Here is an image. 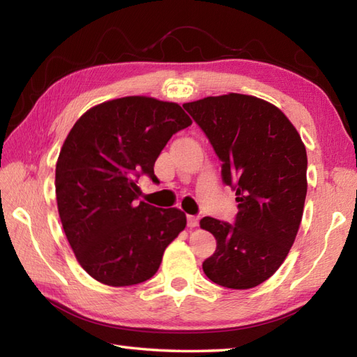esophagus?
I'll return each mask as SVG.
<instances>
[{
    "mask_svg": "<svg viewBox=\"0 0 357 357\" xmlns=\"http://www.w3.org/2000/svg\"><path fill=\"white\" fill-rule=\"evenodd\" d=\"M198 222H199V218L198 216H187V225L188 227H196L198 225Z\"/></svg>",
    "mask_w": 357,
    "mask_h": 357,
    "instance_id": "1",
    "label": "esophagus"
}]
</instances>
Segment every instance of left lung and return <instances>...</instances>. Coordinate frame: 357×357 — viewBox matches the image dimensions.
I'll list each match as a JSON object with an SVG mask.
<instances>
[{
	"label": "left lung",
	"mask_w": 357,
	"mask_h": 357,
	"mask_svg": "<svg viewBox=\"0 0 357 357\" xmlns=\"http://www.w3.org/2000/svg\"><path fill=\"white\" fill-rule=\"evenodd\" d=\"M221 159L222 183L236 192L229 224L206 216L216 239L202 262L210 280L233 290L262 284L285 261L307 196V151L298 130L275 105L229 93L184 104Z\"/></svg>",
	"instance_id": "1"
}]
</instances>
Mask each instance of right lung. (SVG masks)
Here are the masks:
<instances>
[{"mask_svg": "<svg viewBox=\"0 0 357 357\" xmlns=\"http://www.w3.org/2000/svg\"><path fill=\"white\" fill-rule=\"evenodd\" d=\"M190 124L178 104L126 96L90 109L67 135L55 173L59 218L79 265L101 284L150 279L185 229L181 210L136 199L139 176L159 183L155 161Z\"/></svg>", "mask_w": 357, "mask_h": 357, "instance_id": "right-lung-1", "label": "right lung"}]
</instances>
